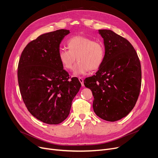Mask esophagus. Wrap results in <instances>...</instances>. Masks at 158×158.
Instances as JSON below:
<instances>
[{"label": "esophagus", "mask_w": 158, "mask_h": 158, "mask_svg": "<svg viewBox=\"0 0 158 158\" xmlns=\"http://www.w3.org/2000/svg\"><path fill=\"white\" fill-rule=\"evenodd\" d=\"M79 81H80V82H81V85L83 86H84V79H82V77H79Z\"/></svg>", "instance_id": "34e87169"}]
</instances>
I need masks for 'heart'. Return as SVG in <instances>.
I'll use <instances>...</instances> for the list:
<instances>
[{
    "instance_id": "b5f03b06",
    "label": "heart",
    "mask_w": 158,
    "mask_h": 158,
    "mask_svg": "<svg viewBox=\"0 0 158 158\" xmlns=\"http://www.w3.org/2000/svg\"><path fill=\"white\" fill-rule=\"evenodd\" d=\"M67 46L69 50H60L58 57L64 69L68 70H73L76 60L79 61L75 67V76L85 75L89 70H97L104 61L106 50L101 41L86 36H76L69 39Z\"/></svg>"
}]
</instances>
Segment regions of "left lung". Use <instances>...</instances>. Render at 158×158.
<instances>
[{"label":"left lung","mask_w":158,"mask_h":158,"mask_svg":"<svg viewBox=\"0 0 158 158\" xmlns=\"http://www.w3.org/2000/svg\"><path fill=\"white\" fill-rule=\"evenodd\" d=\"M104 39V61L95 75L84 81L92 90L95 113L106 121L122 119L135 107L142 84L138 54L129 41L111 30H98Z\"/></svg>","instance_id":"1"}]
</instances>
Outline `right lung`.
<instances>
[{"label":"right lung","mask_w":158,"mask_h":158,"mask_svg":"<svg viewBox=\"0 0 158 158\" xmlns=\"http://www.w3.org/2000/svg\"><path fill=\"white\" fill-rule=\"evenodd\" d=\"M69 30L59 29L41 35L22 52L18 81L24 104L30 113L48 124H58L69 116L74 97L81 86L70 79L59 60L60 45Z\"/></svg>","instance_id":"right-lung-1"}]
</instances>
